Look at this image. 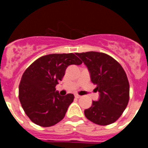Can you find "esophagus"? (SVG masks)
<instances>
[{"mask_svg": "<svg viewBox=\"0 0 148 148\" xmlns=\"http://www.w3.org/2000/svg\"><path fill=\"white\" fill-rule=\"evenodd\" d=\"M75 97L76 98V99H79V98L81 97V95H78V94L75 93Z\"/></svg>", "mask_w": 148, "mask_h": 148, "instance_id": "obj_1", "label": "esophagus"}]
</instances>
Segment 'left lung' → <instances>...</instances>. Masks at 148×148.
<instances>
[{"mask_svg": "<svg viewBox=\"0 0 148 148\" xmlns=\"http://www.w3.org/2000/svg\"><path fill=\"white\" fill-rule=\"evenodd\" d=\"M87 66L91 82L96 84L99 99L84 110L87 119L99 125L115 122L126 109L129 101L130 85L119 63L103 53H75Z\"/></svg>", "mask_w": 148, "mask_h": 148, "instance_id": "8db88e82", "label": "left lung"}]
</instances>
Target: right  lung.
<instances>
[{
  "instance_id": "1",
  "label": "right lung",
  "mask_w": 148,
  "mask_h": 148,
  "mask_svg": "<svg viewBox=\"0 0 148 148\" xmlns=\"http://www.w3.org/2000/svg\"><path fill=\"white\" fill-rule=\"evenodd\" d=\"M82 64L73 53L49 54L38 58L25 70L19 84V100L32 122L51 127L64 119L74 95H60L56 86L68 66Z\"/></svg>"
}]
</instances>
